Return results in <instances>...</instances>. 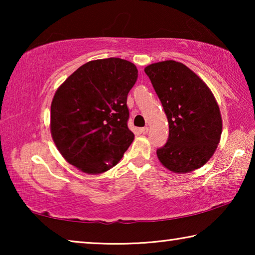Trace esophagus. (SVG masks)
Here are the masks:
<instances>
[{
	"instance_id": "1",
	"label": "esophagus",
	"mask_w": 255,
	"mask_h": 255,
	"mask_svg": "<svg viewBox=\"0 0 255 255\" xmlns=\"http://www.w3.org/2000/svg\"><path fill=\"white\" fill-rule=\"evenodd\" d=\"M140 131L144 133V135H146V133H148V127H144V128H141L140 129Z\"/></svg>"
}]
</instances>
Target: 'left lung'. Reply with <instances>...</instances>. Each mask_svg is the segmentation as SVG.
I'll return each mask as SVG.
<instances>
[{"instance_id": "1", "label": "left lung", "mask_w": 255, "mask_h": 255, "mask_svg": "<svg viewBox=\"0 0 255 255\" xmlns=\"http://www.w3.org/2000/svg\"><path fill=\"white\" fill-rule=\"evenodd\" d=\"M145 73L169 122V138L156 150L167 170L188 173L213 156L221 140L223 123L217 101L206 83L182 63L164 60Z\"/></svg>"}]
</instances>
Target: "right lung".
I'll use <instances>...</instances> for the list:
<instances>
[{"mask_svg":"<svg viewBox=\"0 0 255 255\" xmlns=\"http://www.w3.org/2000/svg\"><path fill=\"white\" fill-rule=\"evenodd\" d=\"M138 71L122 58L91 60L70 75L50 107V132L66 161L99 174L115 166L133 140L127 96Z\"/></svg>","mask_w":255,"mask_h":255,"instance_id":"right-lung-1","label":"right lung"}]
</instances>
